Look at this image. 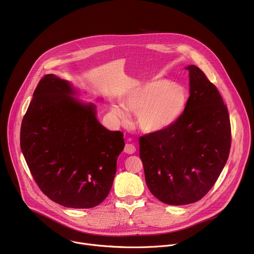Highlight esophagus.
<instances>
[{
    "label": "esophagus",
    "instance_id": "obj_1",
    "mask_svg": "<svg viewBox=\"0 0 254 254\" xmlns=\"http://www.w3.org/2000/svg\"><path fill=\"white\" fill-rule=\"evenodd\" d=\"M124 151H125L126 154L131 155V154H133L135 152V147L133 146V144H131V143H127L126 146H125Z\"/></svg>",
    "mask_w": 254,
    "mask_h": 254
}]
</instances>
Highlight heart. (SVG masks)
<instances>
[{
    "instance_id": "1",
    "label": "heart",
    "mask_w": 254,
    "mask_h": 254,
    "mask_svg": "<svg viewBox=\"0 0 254 254\" xmlns=\"http://www.w3.org/2000/svg\"><path fill=\"white\" fill-rule=\"evenodd\" d=\"M187 99L183 86L167 79L154 78L129 92L123 100L124 108L115 104L113 112L122 121L128 118L126 109L137 114L138 128L147 133H157L169 128L180 119Z\"/></svg>"
}]
</instances>
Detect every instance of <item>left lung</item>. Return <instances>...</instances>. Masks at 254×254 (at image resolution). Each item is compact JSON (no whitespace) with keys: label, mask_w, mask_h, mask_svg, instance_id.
<instances>
[{"label":"left lung","mask_w":254,"mask_h":254,"mask_svg":"<svg viewBox=\"0 0 254 254\" xmlns=\"http://www.w3.org/2000/svg\"><path fill=\"white\" fill-rule=\"evenodd\" d=\"M190 96L169 128L139 137V158L152 194L169 205L202 199L222 172L230 152L227 106L217 87L195 65L187 66Z\"/></svg>","instance_id":"8db88e82"}]
</instances>
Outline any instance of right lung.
Wrapping results in <instances>:
<instances>
[{
	"label": "right lung",
	"instance_id": "right-lung-1",
	"mask_svg": "<svg viewBox=\"0 0 254 254\" xmlns=\"http://www.w3.org/2000/svg\"><path fill=\"white\" fill-rule=\"evenodd\" d=\"M68 81L45 75L23 118L20 144L40 190L68 208H92L110 193L124 133L96 119L95 105L72 94Z\"/></svg>",
	"mask_w": 254,
	"mask_h": 254
}]
</instances>
